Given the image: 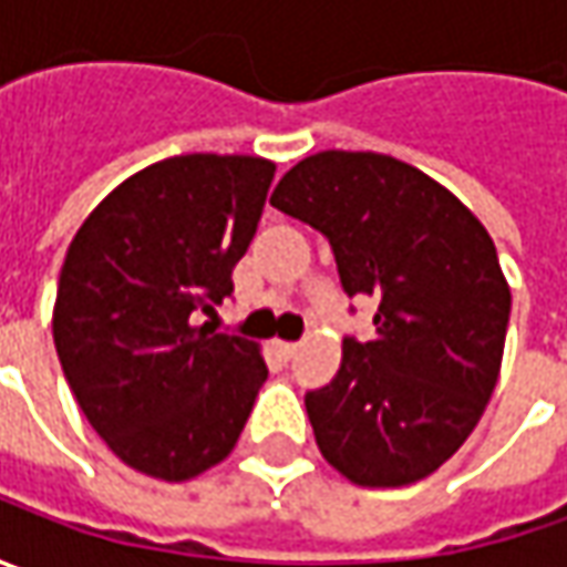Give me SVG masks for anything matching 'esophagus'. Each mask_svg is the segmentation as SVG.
<instances>
[{
  "instance_id": "34e87169",
  "label": "esophagus",
  "mask_w": 567,
  "mask_h": 567,
  "mask_svg": "<svg viewBox=\"0 0 567 567\" xmlns=\"http://www.w3.org/2000/svg\"><path fill=\"white\" fill-rule=\"evenodd\" d=\"M274 350H277V357H280V360L287 362L296 357L299 343H293V340H274Z\"/></svg>"
}]
</instances>
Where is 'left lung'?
I'll list each match as a JSON object with an SVG mask.
<instances>
[{"mask_svg":"<svg viewBox=\"0 0 567 567\" xmlns=\"http://www.w3.org/2000/svg\"><path fill=\"white\" fill-rule=\"evenodd\" d=\"M271 205L328 236L347 296H372L375 338L343 340L306 394L318 451L350 483L425 480L476 429L498 381L512 290L486 227L423 169L375 151H321Z\"/></svg>","mask_w":567,"mask_h":567,"instance_id":"left-lung-1","label":"left lung"}]
</instances>
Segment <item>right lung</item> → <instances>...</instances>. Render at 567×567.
I'll return each instance as SVG.
<instances>
[{"instance_id":"right-lung-1","label":"right lung","mask_w":567,"mask_h":567,"mask_svg":"<svg viewBox=\"0 0 567 567\" xmlns=\"http://www.w3.org/2000/svg\"><path fill=\"white\" fill-rule=\"evenodd\" d=\"M277 166L183 154L128 176L65 251L53 306L62 372L122 464L186 483L239 442L268 379L258 343L214 334Z\"/></svg>"}]
</instances>
